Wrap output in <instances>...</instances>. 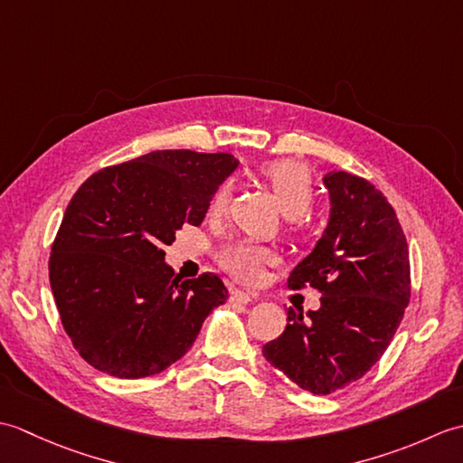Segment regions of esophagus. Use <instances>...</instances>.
I'll return each instance as SVG.
<instances>
[{
	"mask_svg": "<svg viewBox=\"0 0 463 463\" xmlns=\"http://www.w3.org/2000/svg\"><path fill=\"white\" fill-rule=\"evenodd\" d=\"M231 300L232 302H239V304H249V302L254 300V294H250L247 290H234L231 294Z\"/></svg>",
	"mask_w": 463,
	"mask_h": 463,
	"instance_id": "34e87169",
	"label": "esophagus"
}]
</instances>
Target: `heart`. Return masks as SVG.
<instances>
[{
    "label": "heart",
    "instance_id": "heart-1",
    "mask_svg": "<svg viewBox=\"0 0 463 463\" xmlns=\"http://www.w3.org/2000/svg\"><path fill=\"white\" fill-rule=\"evenodd\" d=\"M260 176L269 183L282 213L292 222H300V216L310 211L314 201V179L308 166L294 159H280L264 165L260 169ZM231 196V181H224L216 186L209 203V214L222 216L226 209H229ZM216 260L231 277L241 282L254 284L262 279L264 267L274 260V254L269 249L260 247V244L234 241L224 244L219 254H216Z\"/></svg>",
    "mask_w": 463,
    "mask_h": 463
}]
</instances>
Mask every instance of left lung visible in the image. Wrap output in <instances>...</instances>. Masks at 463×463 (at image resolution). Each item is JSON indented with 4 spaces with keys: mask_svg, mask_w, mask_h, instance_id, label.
<instances>
[{
    "mask_svg": "<svg viewBox=\"0 0 463 463\" xmlns=\"http://www.w3.org/2000/svg\"><path fill=\"white\" fill-rule=\"evenodd\" d=\"M330 222L307 259L290 272L288 288H317L310 320L288 308V324L262 354L302 390L326 396L360 380L404 318L411 294L404 231L386 196L346 171L324 176Z\"/></svg>",
    "mask_w": 463,
    "mask_h": 463,
    "instance_id": "left-lung-1",
    "label": "left lung"
}]
</instances>
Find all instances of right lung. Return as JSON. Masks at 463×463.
<instances>
[{
  "mask_svg": "<svg viewBox=\"0 0 463 463\" xmlns=\"http://www.w3.org/2000/svg\"><path fill=\"white\" fill-rule=\"evenodd\" d=\"M226 153L153 151L93 173L67 204L49 282L80 356L115 378H145L184 356L209 312L229 298L214 272L181 280L163 262L184 224L237 169Z\"/></svg>",
  "mask_w": 463,
  "mask_h": 463,
  "instance_id": "obj_1",
  "label": "right lung"
}]
</instances>
